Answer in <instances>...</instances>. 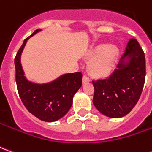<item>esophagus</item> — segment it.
I'll return each mask as SVG.
<instances>
[{
	"mask_svg": "<svg viewBox=\"0 0 152 152\" xmlns=\"http://www.w3.org/2000/svg\"><path fill=\"white\" fill-rule=\"evenodd\" d=\"M89 80H90V79H89V77L87 75H84L83 76V83L84 84L89 82Z\"/></svg>",
	"mask_w": 152,
	"mask_h": 152,
	"instance_id": "1",
	"label": "esophagus"
}]
</instances>
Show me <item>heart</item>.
I'll return each mask as SVG.
<instances>
[{
	"label": "heart",
	"instance_id": "1",
	"mask_svg": "<svg viewBox=\"0 0 152 152\" xmlns=\"http://www.w3.org/2000/svg\"><path fill=\"white\" fill-rule=\"evenodd\" d=\"M118 53V49L114 45L100 44L95 46L89 53V58L95 57L89 63V72L97 77L107 76L114 66Z\"/></svg>",
	"mask_w": 152,
	"mask_h": 152
}]
</instances>
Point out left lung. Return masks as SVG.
<instances>
[{"mask_svg": "<svg viewBox=\"0 0 152 152\" xmlns=\"http://www.w3.org/2000/svg\"><path fill=\"white\" fill-rule=\"evenodd\" d=\"M131 59L127 66L122 61ZM146 76L145 54L136 39L128 42L121 62L108 77L92 80L94 87L93 102L99 112L111 118H121L137 104L143 89Z\"/></svg>", "mask_w": 152, "mask_h": 152, "instance_id": "8db88e82", "label": "left lung"}]
</instances>
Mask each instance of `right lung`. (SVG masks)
<instances>
[{"label":"right lung","instance_id":"obj_1","mask_svg":"<svg viewBox=\"0 0 152 152\" xmlns=\"http://www.w3.org/2000/svg\"><path fill=\"white\" fill-rule=\"evenodd\" d=\"M40 31V29L36 30L26 38L16 53L15 80L19 97L28 112L41 121L52 122L63 117L71 108L73 96L82 85V73L78 72L65 74L45 85L28 81L23 76L20 55L27 40Z\"/></svg>","mask_w":152,"mask_h":152}]
</instances>
